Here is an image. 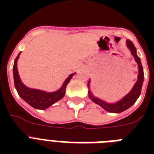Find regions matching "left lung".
I'll use <instances>...</instances> for the list:
<instances>
[{
	"instance_id": "1",
	"label": "left lung",
	"mask_w": 154,
	"mask_h": 154,
	"mask_svg": "<svg viewBox=\"0 0 154 154\" xmlns=\"http://www.w3.org/2000/svg\"><path fill=\"white\" fill-rule=\"evenodd\" d=\"M126 45L128 47V49L131 52L132 55L134 56L135 61L138 65L137 81L134 84L133 89L130 90L129 94L125 95L123 98H122L121 100L117 101V102L108 103L106 101L101 100V99L98 98V97H97L94 96V94H92L91 90L89 89V86H90V80L88 82V88H89V93L88 94H89V98L91 99L94 103H96L98 105H100L101 108H103L104 109L109 112L119 113V112H122L123 111H125V110L128 109L129 108L131 107L132 105L136 102V101L137 100L139 96H140V94H141V88H142V85H143L144 82V72L142 65H141V59H140V57L137 54V49L131 41L126 40Z\"/></svg>"
}]
</instances>
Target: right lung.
Wrapping results in <instances>:
<instances>
[{
    "label": "right lung",
    "instance_id": "right-lung-1",
    "mask_svg": "<svg viewBox=\"0 0 154 154\" xmlns=\"http://www.w3.org/2000/svg\"><path fill=\"white\" fill-rule=\"evenodd\" d=\"M20 53H19L17 57H16L13 68L14 85H15V88L17 91L18 95L29 105L37 109H45L49 106H51L53 104L62 99L65 96V89H66L68 83L70 82V80L75 74V72L70 74L65 79L62 86L55 92L49 93V92L43 91L40 89H31L23 84L18 73L17 60L20 57Z\"/></svg>",
    "mask_w": 154,
    "mask_h": 154
}]
</instances>
